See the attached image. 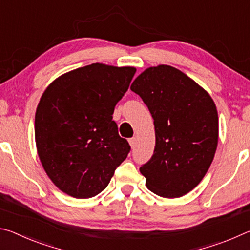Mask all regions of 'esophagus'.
Wrapping results in <instances>:
<instances>
[{"label": "esophagus", "mask_w": 250, "mask_h": 250, "mask_svg": "<svg viewBox=\"0 0 250 250\" xmlns=\"http://www.w3.org/2000/svg\"><path fill=\"white\" fill-rule=\"evenodd\" d=\"M129 143H130V146H131V147H133L135 146V143H137V140H135V138H131V139H129Z\"/></svg>", "instance_id": "34e87169"}]
</instances>
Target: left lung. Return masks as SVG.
Returning <instances> with one entry per match:
<instances>
[{"label":"left lung","instance_id":"left-lung-1","mask_svg":"<svg viewBox=\"0 0 250 250\" xmlns=\"http://www.w3.org/2000/svg\"><path fill=\"white\" fill-rule=\"evenodd\" d=\"M131 90L154 120L153 155L140 167L147 188L167 198L183 196L203 180L214 159L216 105L194 80L167 65L146 69Z\"/></svg>","mask_w":250,"mask_h":250}]
</instances>
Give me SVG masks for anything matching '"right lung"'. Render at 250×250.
Here are the masks:
<instances>
[{"instance_id": "add662e5", "label": "right lung", "mask_w": 250, "mask_h": 250, "mask_svg": "<svg viewBox=\"0 0 250 250\" xmlns=\"http://www.w3.org/2000/svg\"><path fill=\"white\" fill-rule=\"evenodd\" d=\"M137 69L91 64L49 84L35 115V140L44 170L76 198L103 192L131 150L112 120Z\"/></svg>"}]
</instances>
